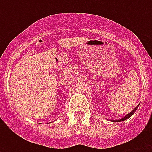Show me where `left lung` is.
Wrapping results in <instances>:
<instances>
[{
  "instance_id": "left-lung-1",
  "label": "left lung",
  "mask_w": 152,
  "mask_h": 152,
  "mask_svg": "<svg viewBox=\"0 0 152 152\" xmlns=\"http://www.w3.org/2000/svg\"><path fill=\"white\" fill-rule=\"evenodd\" d=\"M138 106H139V105H138V106H137V107H136V108H135L134 110H133L131 111V112H130L129 113H128L127 115L125 116V117H124V118H121V119H119V120H111V121H113V122H120V121H123L126 120V119H128V118H129L130 117H131V116L134 114V113H135V112H136V110H137V108H138Z\"/></svg>"
}]
</instances>
